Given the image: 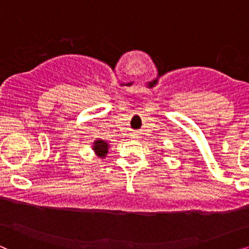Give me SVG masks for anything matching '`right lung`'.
<instances>
[{"mask_svg":"<svg viewBox=\"0 0 249 249\" xmlns=\"http://www.w3.org/2000/svg\"><path fill=\"white\" fill-rule=\"evenodd\" d=\"M110 148V145L107 141L102 140V139H97L92 143V150L94 151V154L98 156L99 158H106V156L108 155V150Z\"/></svg>","mask_w":249,"mask_h":249,"instance_id":"1","label":"right lung"}]
</instances>
